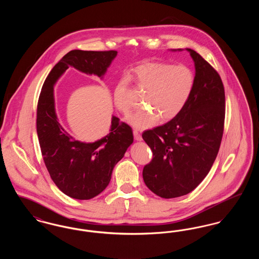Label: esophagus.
Returning a JSON list of instances; mask_svg holds the SVG:
<instances>
[{
    "mask_svg": "<svg viewBox=\"0 0 259 259\" xmlns=\"http://www.w3.org/2000/svg\"><path fill=\"white\" fill-rule=\"evenodd\" d=\"M133 133H134V137H135V139L137 141H142V135H141V133H140L137 129H134Z\"/></svg>",
    "mask_w": 259,
    "mask_h": 259,
    "instance_id": "obj_1",
    "label": "esophagus"
}]
</instances>
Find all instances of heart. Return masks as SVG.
<instances>
[{"label":"heart","mask_w":259,"mask_h":259,"mask_svg":"<svg viewBox=\"0 0 259 259\" xmlns=\"http://www.w3.org/2000/svg\"><path fill=\"white\" fill-rule=\"evenodd\" d=\"M137 84L147 90L144 108L130 115L128 122L138 129H147L163 121L172 120L185 109L195 87V74L186 65L148 62L134 69ZM116 109L123 114L132 110L125 80L117 83L113 94Z\"/></svg>","instance_id":"obj_1"}]
</instances>
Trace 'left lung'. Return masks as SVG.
Segmentation results:
<instances>
[{"instance_id":"obj_1","label":"left lung","mask_w":259,"mask_h":259,"mask_svg":"<svg viewBox=\"0 0 259 259\" xmlns=\"http://www.w3.org/2000/svg\"><path fill=\"white\" fill-rule=\"evenodd\" d=\"M186 50L195 65L191 97L177 117L142 135L153 154L144 167V182L166 199L188 194L206 178L219 153L224 128L222 78L199 53Z\"/></svg>"}]
</instances>
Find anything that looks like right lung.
I'll list each match as a JSON object with an SVG mask.
<instances>
[{"instance_id": "add662e5", "label": "right lung", "mask_w": 259, "mask_h": 259, "mask_svg": "<svg viewBox=\"0 0 259 259\" xmlns=\"http://www.w3.org/2000/svg\"><path fill=\"white\" fill-rule=\"evenodd\" d=\"M116 54L115 50H71L50 71L38 97L37 133L46 167L56 186L74 199L94 198L108 186L114 166L133 143V131L112 116L111 132L104 138L94 143L74 140L58 121L53 87L70 66L102 77Z\"/></svg>"}]
</instances>
